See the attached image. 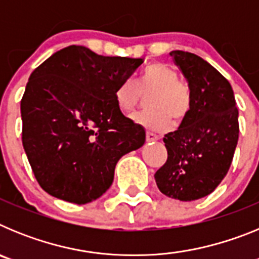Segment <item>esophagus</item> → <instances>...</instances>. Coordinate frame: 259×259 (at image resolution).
<instances>
[{
  "label": "esophagus",
  "mask_w": 259,
  "mask_h": 259,
  "mask_svg": "<svg viewBox=\"0 0 259 259\" xmlns=\"http://www.w3.org/2000/svg\"><path fill=\"white\" fill-rule=\"evenodd\" d=\"M158 139H159L158 135L152 134V132H146V141H148V143H154V141H157Z\"/></svg>",
  "instance_id": "esophagus-1"
}]
</instances>
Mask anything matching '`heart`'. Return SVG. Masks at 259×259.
<instances>
[{
    "label": "heart",
    "mask_w": 259,
    "mask_h": 259,
    "mask_svg": "<svg viewBox=\"0 0 259 259\" xmlns=\"http://www.w3.org/2000/svg\"><path fill=\"white\" fill-rule=\"evenodd\" d=\"M148 107L143 113L132 115V122L154 132H166L172 127V119L182 122L191 107V91L172 66L155 62L145 68L140 79H125L115 89V102L122 113H131L148 96Z\"/></svg>",
    "instance_id": "obj_1"
}]
</instances>
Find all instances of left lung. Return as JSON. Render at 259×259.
<instances>
[{"label": "left lung", "instance_id": "obj_1", "mask_svg": "<svg viewBox=\"0 0 259 259\" xmlns=\"http://www.w3.org/2000/svg\"><path fill=\"white\" fill-rule=\"evenodd\" d=\"M175 63L188 80L191 107L180 127L164 135L167 161L155 183L167 197L202 198L227 175L239 140V110L231 84L205 59L174 50Z\"/></svg>", "mask_w": 259, "mask_h": 259}]
</instances>
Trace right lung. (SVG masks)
<instances>
[{
    "mask_svg": "<svg viewBox=\"0 0 259 259\" xmlns=\"http://www.w3.org/2000/svg\"><path fill=\"white\" fill-rule=\"evenodd\" d=\"M141 63L71 45L32 72L20 101L22 143L45 192L77 205L97 200L119 158L144 145V128L123 115L114 97Z\"/></svg>",
    "mask_w": 259,
    "mask_h": 259,
    "instance_id": "add662e5",
    "label": "right lung"
}]
</instances>
